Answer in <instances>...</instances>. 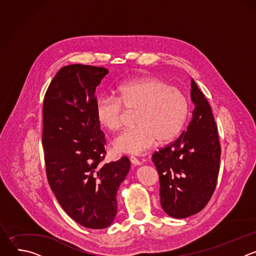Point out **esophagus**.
Returning <instances> with one entry per match:
<instances>
[{
	"label": "esophagus",
	"instance_id": "esophagus-1",
	"mask_svg": "<svg viewBox=\"0 0 256 256\" xmlns=\"http://www.w3.org/2000/svg\"><path fill=\"white\" fill-rule=\"evenodd\" d=\"M130 160L132 164H134V166H138V165H140V164H142V163L140 162V160H138L134 156H130Z\"/></svg>",
	"mask_w": 256,
	"mask_h": 256
}]
</instances>
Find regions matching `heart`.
Instances as JSON below:
<instances>
[{
  "mask_svg": "<svg viewBox=\"0 0 256 256\" xmlns=\"http://www.w3.org/2000/svg\"><path fill=\"white\" fill-rule=\"evenodd\" d=\"M118 97L102 96L96 104L98 122L110 132L118 130L128 112H136L134 128L122 132L114 142L120 153L140 154L157 142L175 138L186 122L190 103L178 88L165 81L146 77L120 85Z\"/></svg>",
  "mask_w": 256,
  "mask_h": 256,
  "instance_id": "b5f03b06",
  "label": "heart"
}]
</instances>
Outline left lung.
Segmentation results:
<instances>
[{"instance_id":"1","label":"left lung","mask_w":256,"mask_h":256,"mask_svg":"<svg viewBox=\"0 0 256 256\" xmlns=\"http://www.w3.org/2000/svg\"><path fill=\"white\" fill-rule=\"evenodd\" d=\"M190 98L194 109L186 130L152 156L160 178L162 208L175 218L196 214L206 206L220 167L221 146L214 116L194 79Z\"/></svg>"}]
</instances>
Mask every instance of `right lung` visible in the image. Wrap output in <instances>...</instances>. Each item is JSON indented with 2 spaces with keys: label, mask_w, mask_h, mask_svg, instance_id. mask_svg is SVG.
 Wrapping results in <instances>:
<instances>
[{
  "label": "right lung",
  "mask_w": 256,
  "mask_h": 256,
  "mask_svg": "<svg viewBox=\"0 0 256 256\" xmlns=\"http://www.w3.org/2000/svg\"><path fill=\"white\" fill-rule=\"evenodd\" d=\"M102 66H62L44 102L42 146L46 176L64 210L89 229L110 226L116 194L130 162L126 156L103 164L106 140L96 116V87L108 74Z\"/></svg>",
  "instance_id": "add662e5"
}]
</instances>
